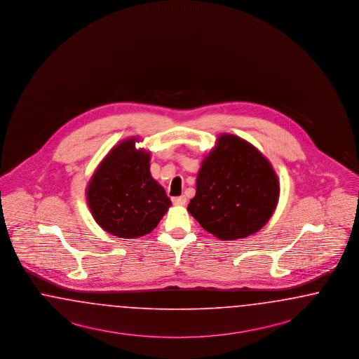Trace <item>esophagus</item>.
I'll return each instance as SVG.
<instances>
[{"label":"esophagus","instance_id":"esophagus-1","mask_svg":"<svg viewBox=\"0 0 359 359\" xmlns=\"http://www.w3.org/2000/svg\"><path fill=\"white\" fill-rule=\"evenodd\" d=\"M172 203L175 205H185L187 204V197L185 196H180V197H174Z\"/></svg>","mask_w":359,"mask_h":359}]
</instances>
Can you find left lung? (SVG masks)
I'll list each match as a JSON object with an SVG mask.
<instances>
[{"mask_svg":"<svg viewBox=\"0 0 359 359\" xmlns=\"http://www.w3.org/2000/svg\"><path fill=\"white\" fill-rule=\"evenodd\" d=\"M278 198L270 162L249 142L222 134L201 164L188 212L210 234L231 241L263 228Z\"/></svg>","mask_w":359,"mask_h":359,"instance_id":"obj_1","label":"left lung"}]
</instances>
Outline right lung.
I'll use <instances>...</instances> for the list:
<instances>
[{
    "label": "right lung",
    "mask_w": 359,
    "mask_h": 359,
    "mask_svg": "<svg viewBox=\"0 0 359 359\" xmlns=\"http://www.w3.org/2000/svg\"><path fill=\"white\" fill-rule=\"evenodd\" d=\"M88 205L98 225L120 238L149 234L171 200L150 174V154L135 150V138L121 142L100 163L87 188Z\"/></svg>",
    "instance_id": "obj_1"
}]
</instances>
